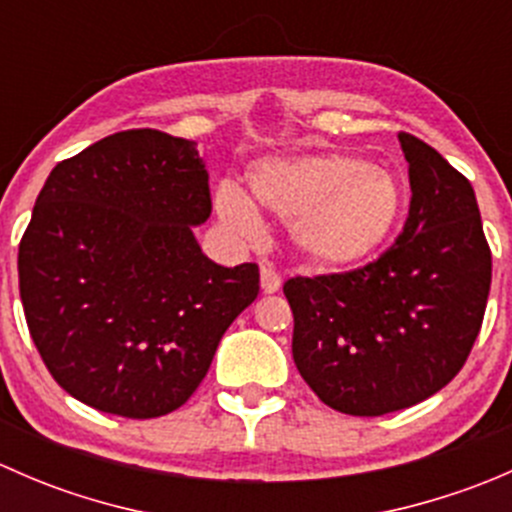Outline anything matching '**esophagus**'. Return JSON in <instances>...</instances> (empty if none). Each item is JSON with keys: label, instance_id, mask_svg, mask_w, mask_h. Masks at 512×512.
I'll return each instance as SVG.
<instances>
[{"label": "esophagus", "instance_id": "1", "mask_svg": "<svg viewBox=\"0 0 512 512\" xmlns=\"http://www.w3.org/2000/svg\"><path fill=\"white\" fill-rule=\"evenodd\" d=\"M260 285H262V292H265V294H275L277 289L282 287V277L277 275V272L272 270L270 265H262V270H260Z\"/></svg>", "mask_w": 512, "mask_h": 512}]
</instances>
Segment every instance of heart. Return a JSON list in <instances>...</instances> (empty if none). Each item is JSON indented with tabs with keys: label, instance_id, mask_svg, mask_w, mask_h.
<instances>
[{
	"label": "heart",
	"instance_id": "b5f03b06",
	"mask_svg": "<svg viewBox=\"0 0 512 512\" xmlns=\"http://www.w3.org/2000/svg\"><path fill=\"white\" fill-rule=\"evenodd\" d=\"M247 185L260 208L289 223L299 252L324 270H349L374 257L404 205L394 175L347 153L262 160ZM218 213L240 235L260 232V213L235 185L220 188Z\"/></svg>",
	"mask_w": 512,
	"mask_h": 512
}]
</instances>
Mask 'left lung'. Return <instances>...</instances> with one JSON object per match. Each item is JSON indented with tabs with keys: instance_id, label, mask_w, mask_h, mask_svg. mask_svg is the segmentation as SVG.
<instances>
[{
	"instance_id": "left-lung-1",
	"label": "left lung",
	"mask_w": 512,
	"mask_h": 512,
	"mask_svg": "<svg viewBox=\"0 0 512 512\" xmlns=\"http://www.w3.org/2000/svg\"><path fill=\"white\" fill-rule=\"evenodd\" d=\"M404 232L369 265L292 277V356L309 389L334 411L384 416L441 391L466 364L490 292L473 185L411 133Z\"/></svg>"
}]
</instances>
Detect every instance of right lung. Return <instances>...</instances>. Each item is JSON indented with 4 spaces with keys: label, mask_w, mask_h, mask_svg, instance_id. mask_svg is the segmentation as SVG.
<instances>
[{
    "label": "right lung",
    "mask_w": 512,
    "mask_h": 512,
    "mask_svg": "<svg viewBox=\"0 0 512 512\" xmlns=\"http://www.w3.org/2000/svg\"><path fill=\"white\" fill-rule=\"evenodd\" d=\"M193 141L138 128L61 160L19 242L29 334L56 384L103 414L156 418L205 379L255 262L215 265L193 235L210 218Z\"/></svg>",
    "instance_id": "1"
}]
</instances>
